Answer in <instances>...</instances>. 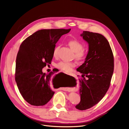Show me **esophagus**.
Masks as SVG:
<instances>
[{
  "label": "esophagus",
  "instance_id": "obj_1",
  "mask_svg": "<svg viewBox=\"0 0 129 129\" xmlns=\"http://www.w3.org/2000/svg\"><path fill=\"white\" fill-rule=\"evenodd\" d=\"M69 74V75H72V74ZM62 90H64V89H62Z\"/></svg>",
  "mask_w": 129,
  "mask_h": 129
}]
</instances>
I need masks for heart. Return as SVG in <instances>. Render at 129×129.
<instances>
[{"mask_svg":"<svg viewBox=\"0 0 129 129\" xmlns=\"http://www.w3.org/2000/svg\"><path fill=\"white\" fill-rule=\"evenodd\" d=\"M70 48L75 52V57L78 60H82L84 59L86 55V52L85 49H83V44L77 40H71L68 43ZM59 47H56L53 51V56L56 57L57 52ZM75 63L73 62H66L61 61L57 63L56 67L60 70L64 71H70L72 68L75 67Z\"/></svg>","mask_w":129,"mask_h":129,"instance_id":"obj_1","label":"heart"}]
</instances>
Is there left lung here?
<instances>
[{
    "label": "left lung",
    "instance_id": "8db88e82",
    "mask_svg": "<svg viewBox=\"0 0 129 129\" xmlns=\"http://www.w3.org/2000/svg\"><path fill=\"white\" fill-rule=\"evenodd\" d=\"M80 35L88 44V51L84 62L77 69L83 74V79H79L81 101L75 108L84 110L97 104L107 93L113 72L114 59L109 43L103 35L83 31Z\"/></svg>",
    "mask_w": 129,
    "mask_h": 129
}]
</instances>
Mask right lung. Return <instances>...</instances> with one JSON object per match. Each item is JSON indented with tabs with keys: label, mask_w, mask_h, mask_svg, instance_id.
<instances>
[{
	"label": "right lung",
	"mask_w": 129,
	"mask_h": 129,
	"mask_svg": "<svg viewBox=\"0 0 129 129\" xmlns=\"http://www.w3.org/2000/svg\"><path fill=\"white\" fill-rule=\"evenodd\" d=\"M71 29H41L22 43L18 52L15 80L22 97L36 106L46 105L55 92L50 85L55 80L54 73H43L50 64L56 44L61 36Z\"/></svg>",
	"instance_id": "obj_1"
}]
</instances>
